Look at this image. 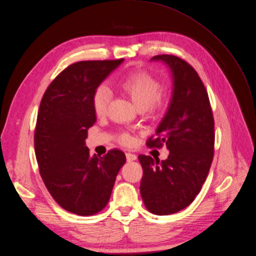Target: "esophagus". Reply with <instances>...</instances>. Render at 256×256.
<instances>
[{
  "label": "esophagus",
  "instance_id": "esophagus-1",
  "mask_svg": "<svg viewBox=\"0 0 256 256\" xmlns=\"http://www.w3.org/2000/svg\"><path fill=\"white\" fill-rule=\"evenodd\" d=\"M136 155L135 154H132V153H126V159H127V161L128 162H131V161H134V160H136Z\"/></svg>",
  "mask_w": 256,
  "mask_h": 256
}]
</instances>
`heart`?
Returning <instances> with one entry per match:
<instances>
[{"instance_id": "b5f03b06", "label": "heart", "mask_w": 256, "mask_h": 256, "mask_svg": "<svg viewBox=\"0 0 256 256\" xmlns=\"http://www.w3.org/2000/svg\"><path fill=\"white\" fill-rule=\"evenodd\" d=\"M160 82L153 74L144 70L131 71L114 82V88L121 93L128 96L138 110H160L168 105V94L160 90ZM110 95L108 90L100 86L92 97V108L97 116L106 114ZM121 142L126 144H132L133 140L129 134H123Z\"/></svg>"}]
</instances>
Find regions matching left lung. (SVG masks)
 Returning <instances> with one entry per match:
<instances>
[{
	"instance_id": "1",
	"label": "left lung",
	"mask_w": 256,
	"mask_h": 256,
	"mask_svg": "<svg viewBox=\"0 0 256 256\" xmlns=\"http://www.w3.org/2000/svg\"><path fill=\"white\" fill-rule=\"evenodd\" d=\"M172 72V94L168 110L148 148L166 146V160L140 155L144 174L140 194L148 212L170 215L188 206L200 193L214 156V118L206 90L198 72L184 60L158 54Z\"/></svg>"
}]
</instances>
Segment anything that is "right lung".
Wrapping results in <instances>:
<instances>
[{
	"label": "right lung",
	"instance_id": "right-lung-1",
	"mask_svg": "<svg viewBox=\"0 0 256 256\" xmlns=\"http://www.w3.org/2000/svg\"><path fill=\"white\" fill-rule=\"evenodd\" d=\"M123 61L74 63L52 82L40 102L34 134L40 176L54 200L80 216L105 208L126 162L120 150L91 157L84 142L96 122L93 93Z\"/></svg>",
	"mask_w": 256,
	"mask_h": 256
}]
</instances>
